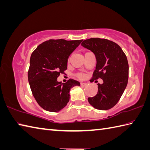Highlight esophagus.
Here are the masks:
<instances>
[{
	"label": "esophagus",
	"mask_w": 150,
	"mask_h": 150,
	"mask_svg": "<svg viewBox=\"0 0 150 150\" xmlns=\"http://www.w3.org/2000/svg\"><path fill=\"white\" fill-rule=\"evenodd\" d=\"M86 83H81V86H86Z\"/></svg>",
	"instance_id": "obj_1"
}]
</instances>
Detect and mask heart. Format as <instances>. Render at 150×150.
I'll list each match as a JSON object with an SVG mask.
<instances>
[{
    "label": "heart",
    "instance_id": "heart-1",
    "mask_svg": "<svg viewBox=\"0 0 150 150\" xmlns=\"http://www.w3.org/2000/svg\"><path fill=\"white\" fill-rule=\"evenodd\" d=\"M76 76H77V77L80 79H83L84 77V74L83 73H78L76 74Z\"/></svg>",
    "mask_w": 150,
    "mask_h": 150
}]
</instances>
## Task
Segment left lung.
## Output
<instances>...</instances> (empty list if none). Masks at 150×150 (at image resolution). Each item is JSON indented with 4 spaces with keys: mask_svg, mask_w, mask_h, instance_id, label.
Segmentation results:
<instances>
[{
    "mask_svg": "<svg viewBox=\"0 0 150 150\" xmlns=\"http://www.w3.org/2000/svg\"><path fill=\"white\" fill-rule=\"evenodd\" d=\"M81 45L95 54L96 69L91 81L102 79V84H98L96 96L88 98L90 104L100 110L112 108L120 100L129 79V64L122 48L111 40L91 38Z\"/></svg>",
    "mask_w": 150,
    "mask_h": 150,
    "instance_id": "obj_1",
    "label": "left lung"
}]
</instances>
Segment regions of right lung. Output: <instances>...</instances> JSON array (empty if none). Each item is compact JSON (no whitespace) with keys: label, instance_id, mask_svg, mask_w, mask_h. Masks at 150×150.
<instances>
[{"label":"right lung","instance_id":"right-lung-1","mask_svg":"<svg viewBox=\"0 0 150 150\" xmlns=\"http://www.w3.org/2000/svg\"><path fill=\"white\" fill-rule=\"evenodd\" d=\"M83 40L50 39L39 45L30 58L28 81L32 94L44 110L57 112L69 100V91L80 83L70 79L66 83L57 78L67 68V59Z\"/></svg>","mask_w":150,"mask_h":150}]
</instances>
